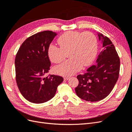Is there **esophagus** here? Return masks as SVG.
Instances as JSON below:
<instances>
[{"label": "esophagus", "mask_w": 132, "mask_h": 132, "mask_svg": "<svg viewBox=\"0 0 132 132\" xmlns=\"http://www.w3.org/2000/svg\"><path fill=\"white\" fill-rule=\"evenodd\" d=\"M69 79H70V77H64V80H69Z\"/></svg>", "instance_id": "34e87169"}]
</instances>
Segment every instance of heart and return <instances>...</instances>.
I'll return each instance as SVG.
<instances>
[{
    "instance_id": "heart-1",
    "label": "heart",
    "mask_w": 132,
    "mask_h": 132,
    "mask_svg": "<svg viewBox=\"0 0 132 132\" xmlns=\"http://www.w3.org/2000/svg\"><path fill=\"white\" fill-rule=\"evenodd\" d=\"M59 47L51 45L47 53L50 61L58 63L64 59L68 51L70 59L54 68L57 74L64 76L74 74L82 66H88L95 58L97 52V42L95 36L90 32L80 33L77 31H67L57 39Z\"/></svg>"
}]
</instances>
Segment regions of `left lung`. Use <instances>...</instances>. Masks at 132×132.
Returning <instances> with one entry per match:
<instances>
[{"label": "left lung", "instance_id": "1", "mask_svg": "<svg viewBox=\"0 0 132 132\" xmlns=\"http://www.w3.org/2000/svg\"><path fill=\"white\" fill-rule=\"evenodd\" d=\"M102 50L97 57L96 64L87 69L86 73L78 75L79 84L75 93L87 101H100L106 97L117 81L120 60L112 42L106 36L97 33Z\"/></svg>", "mask_w": 132, "mask_h": 132}]
</instances>
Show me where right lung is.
<instances>
[{
    "label": "right lung",
    "mask_w": 132,
    "mask_h": 132,
    "mask_svg": "<svg viewBox=\"0 0 132 132\" xmlns=\"http://www.w3.org/2000/svg\"><path fill=\"white\" fill-rule=\"evenodd\" d=\"M57 34L45 31L27 38L22 43L15 60L16 81L24 98L35 103L46 102L52 98L62 77L46 74L51 62L47 51Z\"/></svg>",
    "instance_id": "obj_1"
}]
</instances>
